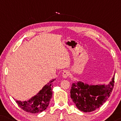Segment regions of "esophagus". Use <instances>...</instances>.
<instances>
[{
  "mask_svg": "<svg viewBox=\"0 0 121 121\" xmlns=\"http://www.w3.org/2000/svg\"><path fill=\"white\" fill-rule=\"evenodd\" d=\"M69 72L67 70L64 71L62 74V76L64 78H67L69 76Z\"/></svg>",
  "mask_w": 121,
  "mask_h": 121,
  "instance_id": "esophagus-1",
  "label": "esophagus"
}]
</instances>
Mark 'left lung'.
Instances as JSON below:
<instances>
[{"label":"left lung","instance_id":"left-lung-1","mask_svg":"<svg viewBox=\"0 0 121 121\" xmlns=\"http://www.w3.org/2000/svg\"><path fill=\"white\" fill-rule=\"evenodd\" d=\"M115 75L110 83L89 84L79 81L72 84L70 97L81 111L90 112L101 106L110 97L114 85Z\"/></svg>","mask_w":121,"mask_h":121}]
</instances>
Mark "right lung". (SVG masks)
<instances>
[{
  "mask_svg": "<svg viewBox=\"0 0 121 121\" xmlns=\"http://www.w3.org/2000/svg\"><path fill=\"white\" fill-rule=\"evenodd\" d=\"M56 79H52L42 87L34 96L27 101H21L15 99L18 106L25 111L37 113L43 111L48 106L52 96V87Z\"/></svg>",
  "mask_w": 121,
  "mask_h": 121,
  "instance_id": "1",
  "label": "right lung"
}]
</instances>
